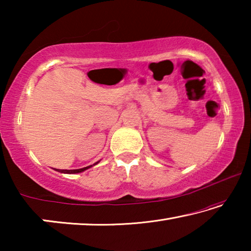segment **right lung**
Returning <instances> with one entry per match:
<instances>
[{
    "label": "right lung",
    "instance_id": "right-lung-1",
    "mask_svg": "<svg viewBox=\"0 0 251 251\" xmlns=\"http://www.w3.org/2000/svg\"><path fill=\"white\" fill-rule=\"evenodd\" d=\"M90 167H92V165H91V166H87V167H84V168H79V169H70V171H69V169H55V171L64 173V174H77V173H82L84 171H86V169H88Z\"/></svg>",
    "mask_w": 251,
    "mask_h": 251
}]
</instances>
